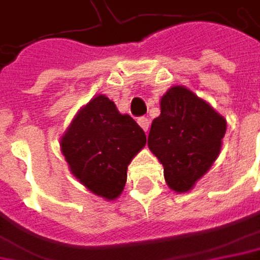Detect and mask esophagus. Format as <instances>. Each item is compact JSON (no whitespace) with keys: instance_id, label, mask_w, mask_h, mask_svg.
Segmentation results:
<instances>
[{"instance_id":"34e87169","label":"esophagus","mask_w":260,"mask_h":260,"mask_svg":"<svg viewBox=\"0 0 260 260\" xmlns=\"http://www.w3.org/2000/svg\"><path fill=\"white\" fill-rule=\"evenodd\" d=\"M138 125L147 132V131H149V125H150V122H149V119H147V117H144V116H143V117H138Z\"/></svg>"}]
</instances>
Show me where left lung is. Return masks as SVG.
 I'll return each instance as SVG.
<instances>
[{"label":"left lung","mask_w":260,"mask_h":260,"mask_svg":"<svg viewBox=\"0 0 260 260\" xmlns=\"http://www.w3.org/2000/svg\"><path fill=\"white\" fill-rule=\"evenodd\" d=\"M226 120L192 90L174 86L160 100L149 132V149L164 165L167 184L187 192L217 159Z\"/></svg>","instance_id":"1"}]
</instances>
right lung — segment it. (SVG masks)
Returning a JSON list of instances; mask_svg holds the SVG:
<instances>
[{
  "instance_id": "add662e5",
  "label": "right lung",
  "mask_w": 260,
  "mask_h": 260,
  "mask_svg": "<svg viewBox=\"0 0 260 260\" xmlns=\"http://www.w3.org/2000/svg\"><path fill=\"white\" fill-rule=\"evenodd\" d=\"M144 146V131L104 95L83 107L60 140L71 173L106 200L122 193L128 165Z\"/></svg>"
}]
</instances>
